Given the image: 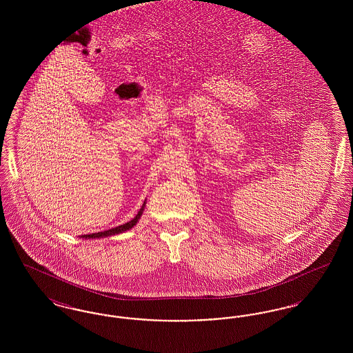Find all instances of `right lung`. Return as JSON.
<instances>
[{"mask_svg":"<svg viewBox=\"0 0 353 353\" xmlns=\"http://www.w3.org/2000/svg\"><path fill=\"white\" fill-rule=\"evenodd\" d=\"M143 210H144V205L141 206V209L139 210V213L136 214V217L131 219L130 222H127V223H124V225H120V226H117V228H112V229H108V230H104V232H99V233L90 234L88 236H91V238H101H101H103V236H108V235H115L119 234V233H123V232H127V230L132 229L134 225L137 223V221L140 219V216L143 214Z\"/></svg>","mask_w":353,"mask_h":353,"instance_id":"1","label":"right lung"}]
</instances>
